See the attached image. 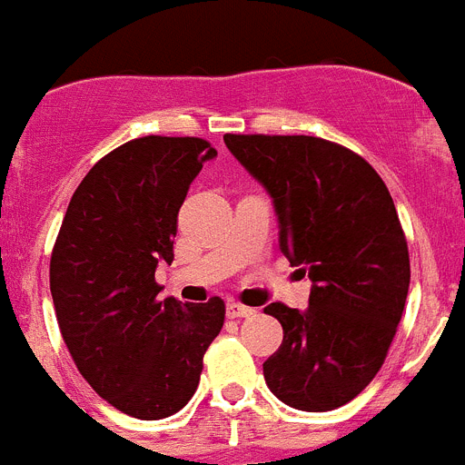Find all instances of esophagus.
I'll return each instance as SVG.
<instances>
[{
  "instance_id": "obj_1",
  "label": "esophagus",
  "mask_w": 465,
  "mask_h": 465,
  "mask_svg": "<svg viewBox=\"0 0 465 465\" xmlns=\"http://www.w3.org/2000/svg\"><path fill=\"white\" fill-rule=\"evenodd\" d=\"M225 312H228L230 319H249V316L256 314V310H253V307H246V305H242V302H235V300H232V302H228Z\"/></svg>"
}]
</instances>
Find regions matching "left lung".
<instances>
[{"label":"left lung","mask_w":465,"mask_h":465,"mask_svg":"<svg viewBox=\"0 0 465 465\" xmlns=\"http://www.w3.org/2000/svg\"><path fill=\"white\" fill-rule=\"evenodd\" d=\"M265 186L279 246L312 279L307 312L265 307L283 328L262 363L270 391L305 412L359 396L384 365L410 289L408 240L391 193L359 153L307 134H225Z\"/></svg>","instance_id":"8db88e82"}]
</instances>
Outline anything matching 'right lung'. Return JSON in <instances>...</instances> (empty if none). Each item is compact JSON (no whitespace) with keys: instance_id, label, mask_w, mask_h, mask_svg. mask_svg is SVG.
Wrapping results in <instances>:
<instances>
[{"instance_id":"1","label":"right lung","mask_w":465,"mask_h":465,"mask_svg":"<svg viewBox=\"0 0 465 465\" xmlns=\"http://www.w3.org/2000/svg\"><path fill=\"white\" fill-rule=\"evenodd\" d=\"M216 149L200 137L121 143L74 191L51 253L57 326L74 363L106 402L165 419L191 401L225 302L160 300L155 268L174 261L179 207Z\"/></svg>"}]
</instances>
